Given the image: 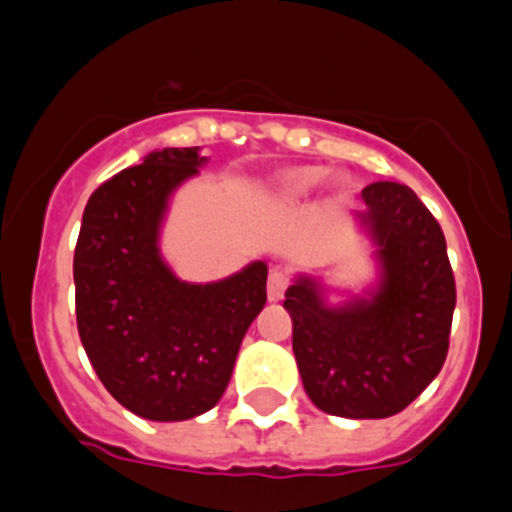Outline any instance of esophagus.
Wrapping results in <instances>:
<instances>
[{"label":"esophagus","instance_id":"esophagus-1","mask_svg":"<svg viewBox=\"0 0 512 512\" xmlns=\"http://www.w3.org/2000/svg\"><path fill=\"white\" fill-rule=\"evenodd\" d=\"M285 290H288V275L283 270H272L267 278V298L278 303L285 298Z\"/></svg>","mask_w":512,"mask_h":512}]
</instances>
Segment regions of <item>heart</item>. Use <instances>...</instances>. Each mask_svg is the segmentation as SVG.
<instances>
[{"instance_id": "heart-1", "label": "heart", "mask_w": 512, "mask_h": 512, "mask_svg": "<svg viewBox=\"0 0 512 512\" xmlns=\"http://www.w3.org/2000/svg\"><path fill=\"white\" fill-rule=\"evenodd\" d=\"M323 179H326V169L321 166H298L283 174V191L293 199L308 197L310 191L321 186Z\"/></svg>"}]
</instances>
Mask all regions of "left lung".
Segmentation results:
<instances>
[{
	"label": "left lung",
	"instance_id": "1",
	"mask_svg": "<svg viewBox=\"0 0 512 512\" xmlns=\"http://www.w3.org/2000/svg\"><path fill=\"white\" fill-rule=\"evenodd\" d=\"M358 227L371 240L376 283L341 303L300 272L285 290L305 394L333 417L384 419L407 409L442 369L455 313V275L442 227L409 186L361 191Z\"/></svg>",
	"mask_w": 512,
	"mask_h": 512
}]
</instances>
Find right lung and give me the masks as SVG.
Here are the masks:
<instances>
[{
    "instance_id": "obj_1",
    "label": "right lung",
    "mask_w": 512,
    "mask_h": 512,
    "mask_svg": "<svg viewBox=\"0 0 512 512\" xmlns=\"http://www.w3.org/2000/svg\"><path fill=\"white\" fill-rule=\"evenodd\" d=\"M199 146L156 148L90 194L75 247L85 353L128 412L184 422L222 399L242 338L267 300V265L217 283L176 278L161 255L174 191L207 164Z\"/></svg>"
}]
</instances>
